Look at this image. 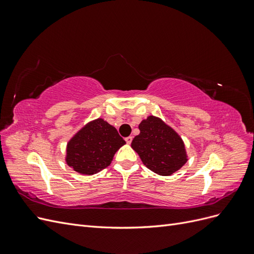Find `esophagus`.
Here are the masks:
<instances>
[{"label": "esophagus", "instance_id": "obj_1", "mask_svg": "<svg viewBox=\"0 0 254 254\" xmlns=\"http://www.w3.org/2000/svg\"><path fill=\"white\" fill-rule=\"evenodd\" d=\"M125 141H126L127 144H130V143L132 142V136H127L126 139H125Z\"/></svg>", "mask_w": 254, "mask_h": 254}]
</instances>
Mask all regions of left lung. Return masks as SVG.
I'll list each match as a JSON object with an SVG mask.
<instances>
[{"label": "left lung", "mask_w": 254, "mask_h": 254, "mask_svg": "<svg viewBox=\"0 0 254 254\" xmlns=\"http://www.w3.org/2000/svg\"><path fill=\"white\" fill-rule=\"evenodd\" d=\"M140 134L131 147L143 164L161 176H171L187 163L188 155L181 136L160 118L149 115L140 125Z\"/></svg>", "instance_id": "left-lung-1"}]
</instances>
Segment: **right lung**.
I'll return each mask as SVG.
<instances>
[{
    "label": "right lung",
    "instance_id": "1",
    "mask_svg": "<svg viewBox=\"0 0 254 254\" xmlns=\"http://www.w3.org/2000/svg\"><path fill=\"white\" fill-rule=\"evenodd\" d=\"M126 142L103 119L89 122L67 142L65 162L81 175H93L108 167Z\"/></svg>",
    "mask_w": 254,
    "mask_h": 254
}]
</instances>
